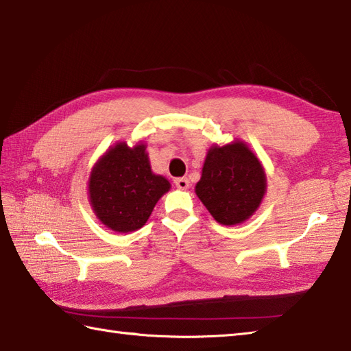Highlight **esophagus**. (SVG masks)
I'll list each match as a JSON object with an SVG mask.
<instances>
[{
    "instance_id": "obj_1",
    "label": "esophagus",
    "mask_w": 351,
    "mask_h": 351,
    "mask_svg": "<svg viewBox=\"0 0 351 351\" xmlns=\"http://www.w3.org/2000/svg\"><path fill=\"white\" fill-rule=\"evenodd\" d=\"M175 185H176V189H179V190H186L190 186V182H189V179H186V178H176Z\"/></svg>"
}]
</instances>
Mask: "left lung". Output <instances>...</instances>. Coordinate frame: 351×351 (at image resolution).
<instances>
[{
  "mask_svg": "<svg viewBox=\"0 0 351 351\" xmlns=\"http://www.w3.org/2000/svg\"><path fill=\"white\" fill-rule=\"evenodd\" d=\"M266 186L262 161L245 142L234 138L208 149L195 194L217 223L236 226L254 215Z\"/></svg>",
  "mask_w": 351,
  "mask_h": 351,
  "instance_id": "1",
  "label": "left lung"
}]
</instances>
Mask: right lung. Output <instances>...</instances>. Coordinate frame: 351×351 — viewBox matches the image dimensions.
I'll list each match as a JSON object with an SVG mask.
<instances>
[{
  "label": "right lung",
  "instance_id": "obj_1",
  "mask_svg": "<svg viewBox=\"0 0 351 351\" xmlns=\"http://www.w3.org/2000/svg\"><path fill=\"white\" fill-rule=\"evenodd\" d=\"M170 186L165 176L152 172L143 142L134 146L118 142L91 169L88 197L101 224L128 233L145 226Z\"/></svg>",
  "mask_w": 351,
  "mask_h": 351
}]
</instances>
